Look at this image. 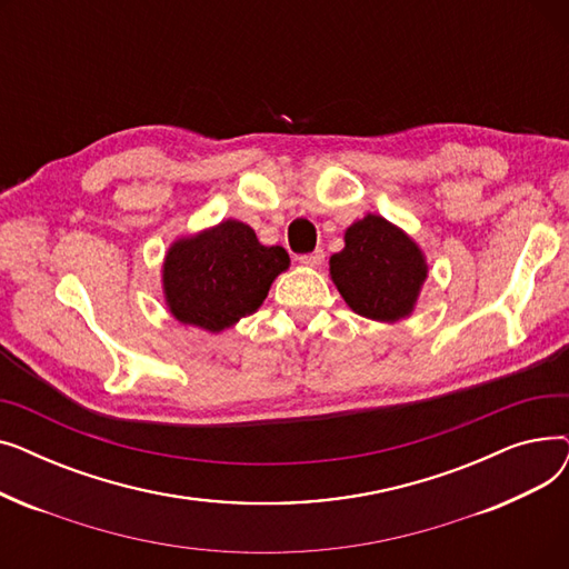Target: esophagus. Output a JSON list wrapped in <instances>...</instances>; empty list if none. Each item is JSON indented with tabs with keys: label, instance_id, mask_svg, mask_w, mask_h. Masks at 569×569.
I'll use <instances>...</instances> for the list:
<instances>
[{
	"label": "esophagus",
	"instance_id": "esophagus-1",
	"mask_svg": "<svg viewBox=\"0 0 569 569\" xmlns=\"http://www.w3.org/2000/svg\"><path fill=\"white\" fill-rule=\"evenodd\" d=\"M300 260L305 267H311V269H318L320 264H322V260H325V251L322 249H316L313 253H307V256H300L297 258Z\"/></svg>",
	"mask_w": 569,
	"mask_h": 569
}]
</instances>
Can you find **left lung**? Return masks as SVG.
Masks as SVG:
<instances>
[{
  "label": "left lung",
  "mask_w": 569,
  "mask_h": 569,
  "mask_svg": "<svg viewBox=\"0 0 569 569\" xmlns=\"http://www.w3.org/2000/svg\"><path fill=\"white\" fill-rule=\"evenodd\" d=\"M343 242L330 258V277L346 305L378 322L408 318L429 277L420 244L380 214L355 221Z\"/></svg>",
  "instance_id": "8db88e82"
}]
</instances>
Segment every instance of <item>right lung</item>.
I'll return each mask as SVG.
<instances>
[{
  "label": "right lung",
  "instance_id": "right-lung-1",
  "mask_svg": "<svg viewBox=\"0 0 569 569\" xmlns=\"http://www.w3.org/2000/svg\"><path fill=\"white\" fill-rule=\"evenodd\" d=\"M288 267L283 247H264L251 226L226 219L170 244L161 267L166 307L182 325L219 335L256 313Z\"/></svg>",
  "mask_w": 569,
  "mask_h": 569
}]
</instances>
